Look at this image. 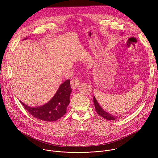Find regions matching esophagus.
<instances>
[{
  "instance_id": "1",
  "label": "esophagus",
  "mask_w": 158,
  "mask_h": 158,
  "mask_svg": "<svg viewBox=\"0 0 158 158\" xmlns=\"http://www.w3.org/2000/svg\"><path fill=\"white\" fill-rule=\"evenodd\" d=\"M79 84H80V80L77 78L73 79L71 81V86L73 89H76L79 85Z\"/></svg>"
}]
</instances>
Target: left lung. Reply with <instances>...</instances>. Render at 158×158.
I'll list each match as a JSON object with an SVG mask.
<instances>
[{"instance_id":"left-lung-1","label":"left lung","mask_w":158,"mask_h":158,"mask_svg":"<svg viewBox=\"0 0 158 158\" xmlns=\"http://www.w3.org/2000/svg\"><path fill=\"white\" fill-rule=\"evenodd\" d=\"M93 102H94V106H95L96 111L97 112V113L100 116H101L103 118H104L107 120H109V121H112V120L116 119L117 116L109 113V112L106 111L102 106H101L94 96V98H93Z\"/></svg>"}]
</instances>
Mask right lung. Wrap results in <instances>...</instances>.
<instances>
[{"label": "right lung", "instance_id": "add662e5", "mask_svg": "<svg viewBox=\"0 0 158 158\" xmlns=\"http://www.w3.org/2000/svg\"><path fill=\"white\" fill-rule=\"evenodd\" d=\"M71 92L70 80L68 79L60 85L55 95L46 104L32 107L20 102L34 118L44 121L53 122L59 119L66 113L67 107L70 102Z\"/></svg>", "mask_w": 158, "mask_h": 158}]
</instances>
